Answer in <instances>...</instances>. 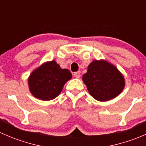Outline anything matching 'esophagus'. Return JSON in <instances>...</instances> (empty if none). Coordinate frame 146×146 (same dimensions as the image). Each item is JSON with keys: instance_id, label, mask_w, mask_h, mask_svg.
<instances>
[{"instance_id": "34e87169", "label": "esophagus", "mask_w": 146, "mask_h": 146, "mask_svg": "<svg viewBox=\"0 0 146 146\" xmlns=\"http://www.w3.org/2000/svg\"><path fill=\"white\" fill-rule=\"evenodd\" d=\"M73 76H74V77L76 78H79L80 76V72H76V73H73Z\"/></svg>"}]
</instances>
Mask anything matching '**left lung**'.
<instances>
[{
  "instance_id": "left-lung-1",
  "label": "left lung",
  "mask_w": 146,
  "mask_h": 146,
  "mask_svg": "<svg viewBox=\"0 0 146 146\" xmlns=\"http://www.w3.org/2000/svg\"><path fill=\"white\" fill-rule=\"evenodd\" d=\"M82 81L90 95L100 102L115 98L125 87L123 74L114 65L104 59L95 60L89 64Z\"/></svg>"
}]
</instances>
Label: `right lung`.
Instances as JSON below:
<instances>
[{
	"mask_svg": "<svg viewBox=\"0 0 146 146\" xmlns=\"http://www.w3.org/2000/svg\"><path fill=\"white\" fill-rule=\"evenodd\" d=\"M72 78L68 69H63L52 60L35 68L28 78V86L35 98L44 101L51 100L59 95L66 82Z\"/></svg>",
	"mask_w": 146,
	"mask_h": 146,
	"instance_id": "1",
	"label": "right lung"
}]
</instances>
